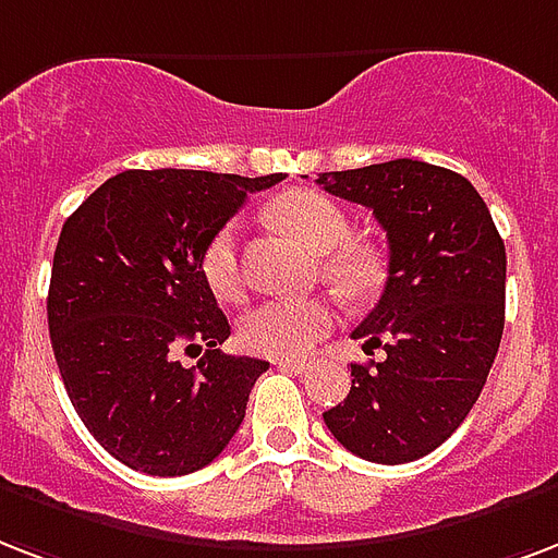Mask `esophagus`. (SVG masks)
<instances>
[{
  "mask_svg": "<svg viewBox=\"0 0 558 558\" xmlns=\"http://www.w3.org/2000/svg\"><path fill=\"white\" fill-rule=\"evenodd\" d=\"M278 368L292 374H304L310 372V363H304V360H278Z\"/></svg>",
  "mask_w": 558,
  "mask_h": 558,
  "instance_id": "34e87169",
  "label": "esophagus"
}]
</instances>
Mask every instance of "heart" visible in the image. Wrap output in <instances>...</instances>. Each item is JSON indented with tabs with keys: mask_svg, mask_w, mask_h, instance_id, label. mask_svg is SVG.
I'll use <instances>...</instances> for the list:
<instances>
[{
	"mask_svg": "<svg viewBox=\"0 0 558 558\" xmlns=\"http://www.w3.org/2000/svg\"><path fill=\"white\" fill-rule=\"evenodd\" d=\"M271 216L307 248L322 254L330 283L363 295L383 280L386 263L377 245L351 236V219L330 195L318 190H289L271 202ZM202 278L222 301L242 295L240 225L228 222L202 251ZM333 325V310L322 298H266L240 318V342L263 356H301Z\"/></svg>",
	"mask_w": 558,
	"mask_h": 558,
	"instance_id": "b5f03b06",
	"label": "heart"
}]
</instances>
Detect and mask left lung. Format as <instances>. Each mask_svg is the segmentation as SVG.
<instances>
[{"label":"left lung","mask_w":558,"mask_h":558,"mask_svg":"<svg viewBox=\"0 0 558 558\" xmlns=\"http://www.w3.org/2000/svg\"><path fill=\"white\" fill-rule=\"evenodd\" d=\"M316 184L368 207L389 242L380 301L351 333L386 360L351 365L327 430L368 462L427 457L477 403L500 348L504 240L471 181L424 160L322 172Z\"/></svg>","instance_id":"obj_1"}]
</instances>
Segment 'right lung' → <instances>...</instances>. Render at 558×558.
Returning a JSON list of instances; mask_svg holds the SVG:
<instances>
[{"instance_id": "add662e5", "label": "right lung", "mask_w": 558, "mask_h": 558, "mask_svg": "<svg viewBox=\"0 0 558 558\" xmlns=\"http://www.w3.org/2000/svg\"><path fill=\"white\" fill-rule=\"evenodd\" d=\"M263 178L128 169L63 222L49 336L72 407L122 465L181 477L210 465L245 418L269 363L222 354L231 325L202 278V251ZM181 350L198 355L181 366Z\"/></svg>"}]
</instances>
